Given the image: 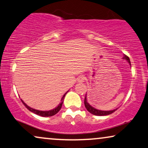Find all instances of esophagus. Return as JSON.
Here are the masks:
<instances>
[{"label": "esophagus", "instance_id": "obj_1", "mask_svg": "<svg viewBox=\"0 0 148 148\" xmlns=\"http://www.w3.org/2000/svg\"><path fill=\"white\" fill-rule=\"evenodd\" d=\"M85 81V77L83 76H80L78 78V82L79 83H82V82H84Z\"/></svg>", "mask_w": 148, "mask_h": 148}]
</instances>
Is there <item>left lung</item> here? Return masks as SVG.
<instances>
[{
    "instance_id": "obj_1",
    "label": "left lung",
    "mask_w": 148,
    "mask_h": 148,
    "mask_svg": "<svg viewBox=\"0 0 148 148\" xmlns=\"http://www.w3.org/2000/svg\"><path fill=\"white\" fill-rule=\"evenodd\" d=\"M123 59H125L126 60H127V62L130 63V65H131V64H130V60L129 57H128L127 56H126V55H124ZM84 104H85V108H86L87 110H88L89 112L92 114L97 115V116L109 115V114H112L113 112H114L116 110H116H110V111H103V110H99L96 109V108H93V107L90 106V105L88 103V101H87V98H86V94H85Z\"/></svg>"
}]
</instances>
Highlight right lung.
<instances>
[{"mask_svg":"<svg viewBox=\"0 0 148 148\" xmlns=\"http://www.w3.org/2000/svg\"><path fill=\"white\" fill-rule=\"evenodd\" d=\"M68 92V91H67ZM67 92L65 93V94L63 95V97H62L61 99V103H60L59 105H58V106L56 107V108H55L53 110H49V111H40V110H35L34 109V108H30V107H29L27 106V105L26 104V103H24V101H23V100H21V101H22V103L24 104V106L26 107L27 108L28 110H29V111H31L32 112L36 114L37 115H39V116H43V117H48V116H54L56 114H57L59 112V110H60V108H61L62 107V105H63V100H64V98H65V94H66L67 93Z\"/></svg>","mask_w":148,"mask_h":148,"instance_id":"1","label":"right lung"}]
</instances>
